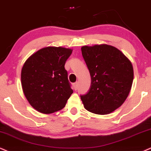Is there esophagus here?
Here are the masks:
<instances>
[{"mask_svg":"<svg viewBox=\"0 0 151 151\" xmlns=\"http://www.w3.org/2000/svg\"><path fill=\"white\" fill-rule=\"evenodd\" d=\"M73 86L74 90H78V82H76V83H73Z\"/></svg>","mask_w":151,"mask_h":151,"instance_id":"obj_1","label":"esophagus"}]
</instances>
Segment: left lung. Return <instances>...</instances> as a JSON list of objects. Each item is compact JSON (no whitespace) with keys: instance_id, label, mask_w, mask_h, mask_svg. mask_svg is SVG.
<instances>
[{"instance_id":"left-lung-1","label":"left lung","mask_w":151,"mask_h":151,"mask_svg":"<svg viewBox=\"0 0 151 151\" xmlns=\"http://www.w3.org/2000/svg\"><path fill=\"white\" fill-rule=\"evenodd\" d=\"M82 55L91 76V85L81 99L91 113L106 115L117 109L129 95L134 79L131 61L109 45L83 46Z\"/></svg>"}]
</instances>
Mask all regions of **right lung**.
Masks as SVG:
<instances>
[{"instance_id": "obj_1", "label": "right lung", "mask_w": 151, "mask_h": 151, "mask_svg": "<svg viewBox=\"0 0 151 151\" xmlns=\"http://www.w3.org/2000/svg\"><path fill=\"white\" fill-rule=\"evenodd\" d=\"M72 50L47 47L33 54L22 69V86L26 98L38 112L50 114L66 106L73 91L65 63Z\"/></svg>"}]
</instances>
